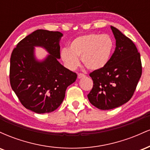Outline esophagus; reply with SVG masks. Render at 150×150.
Listing matches in <instances>:
<instances>
[{
    "label": "esophagus",
    "mask_w": 150,
    "mask_h": 150,
    "mask_svg": "<svg viewBox=\"0 0 150 150\" xmlns=\"http://www.w3.org/2000/svg\"><path fill=\"white\" fill-rule=\"evenodd\" d=\"M85 77V75L82 73H79L78 75H77V78L78 79L82 78V77Z\"/></svg>",
    "instance_id": "34e87169"
}]
</instances>
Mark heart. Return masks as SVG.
I'll return each instance as SVG.
<instances>
[{"mask_svg":"<svg viewBox=\"0 0 150 150\" xmlns=\"http://www.w3.org/2000/svg\"><path fill=\"white\" fill-rule=\"evenodd\" d=\"M114 49V42L108 34H89L77 37L70 43L69 49L61 52L62 61L69 69L78 66L81 58L88 70H98L104 68L109 61Z\"/></svg>","mask_w":150,"mask_h":150,"instance_id":"heart-1","label":"heart"}]
</instances>
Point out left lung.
<instances>
[{"mask_svg":"<svg viewBox=\"0 0 150 150\" xmlns=\"http://www.w3.org/2000/svg\"><path fill=\"white\" fill-rule=\"evenodd\" d=\"M116 49L107 65L89 74L93 87L87 97L101 110L113 109L131 99L142 75L140 54L134 43L111 26Z\"/></svg>","mask_w":150,"mask_h":150,"instance_id":"left-lung-1","label":"left lung"}]
</instances>
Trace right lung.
Wrapping results in <instances>:
<instances>
[{"label":"right lung","instance_id":"right-lung-1","mask_svg":"<svg viewBox=\"0 0 150 150\" xmlns=\"http://www.w3.org/2000/svg\"><path fill=\"white\" fill-rule=\"evenodd\" d=\"M62 37L60 32L37 30L20 41L12 52L10 85L21 104L37 113L52 112L59 107L67 87L77 79L76 73L58 61ZM35 46L50 53L42 62L35 57Z\"/></svg>","mask_w":150,"mask_h":150}]
</instances>
